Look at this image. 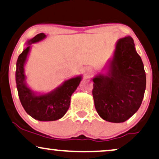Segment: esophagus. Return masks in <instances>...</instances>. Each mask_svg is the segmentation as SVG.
Segmentation results:
<instances>
[{
    "label": "esophagus",
    "mask_w": 159,
    "mask_h": 159,
    "mask_svg": "<svg viewBox=\"0 0 159 159\" xmlns=\"http://www.w3.org/2000/svg\"><path fill=\"white\" fill-rule=\"evenodd\" d=\"M85 73H86V75H90V74H91L92 70H91V69H87L85 71Z\"/></svg>",
    "instance_id": "esophagus-1"
}]
</instances>
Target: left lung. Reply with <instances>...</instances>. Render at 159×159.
I'll use <instances>...</instances> for the list:
<instances>
[{
    "instance_id": "obj_1",
    "label": "left lung",
    "mask_w": 159,
    "mask_h": 159,
    "mask_svg": "<svg viewBox=\"0 0 159 159\" xmlns=\"http://www.w3.org/2000/svg\"><path fill=\"white\" fill-rule=\"evenodd\" d=\"M103 72L92 78L96 111L106 121L123 122L138 111L146 88L143 62L131 37L116 42Z\"/></svg>"
}]
</instances>
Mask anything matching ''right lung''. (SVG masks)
Instances as JSON below:
<instances>
[{"mask_svg":"<svg viewBox=\"0 0 159 159\" xmlns=\"http://www.w3.org/2000/svg\"><path fill=\"white\" fill-rule=\"evenodd\" d=\"M46 36L40 33L27 40L26 47L18 56L16 64V85L22 106L26 113L39 121H55L61 119L67 111L70 100L82 80L79 75L65 80L51 91L39 92L34 91L26 83L25 66L31 49V45L45 39Z\"/></svg>","mask_w":159,"mask_h":159,"instance_id":"obj_1","label":"right lung"}]
</instances>
